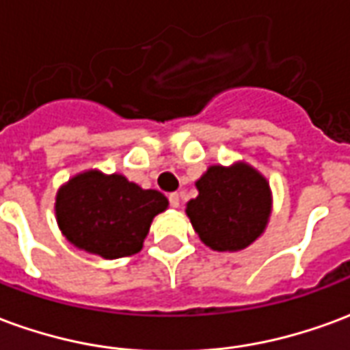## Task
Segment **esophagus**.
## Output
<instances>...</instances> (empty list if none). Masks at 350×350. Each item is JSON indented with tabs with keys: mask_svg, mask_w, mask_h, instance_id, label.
Here are the masks:
<instances>
[{
	"mask_svg": "<svg viewBox=\"0 0 350 350\" xmlns=\"http://www.w3.org/2000/svg\"><path fill=\"white\" fill-rule=\"evenodd\" d=\"M168 202H170L172 208H178V206H180V195H178V193H170V195H168Z\"/></svg>",
	"mask_w": 350,
	"mask_h": 350,
	"instance_id": "esophagus-1",
	"label": "esophagus"
}]
</instances>
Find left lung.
I'll return each mask as SVG.
<instances>
[{"instance_id": "obj_1", "label": "left lung", "mask_w": 350, "mask_h": 350, "mask_svg": "<svg viewBox=\"0 0 350 350\" xmlns=\"http://www.w3.org/2000/svg\"><path fill=\"white\" fill-rule=\"evenodd\" d=\"M197 189L185 213L208 247L245 250L264 232L271 213L270 183L251 165H213L200 176Z\"/></svg>"}]
</instances>
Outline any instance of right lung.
Instances as JSON below:
<instances>
[{
	"instance_id": "right-lung-1",
	"label": "right lung",
	"mask_w": 350,
	"mask_h": 350,
	"mask_svg": "<svg viewBox=\"0 0 350 350\" xmlns=\"http://www.w3.org/2000/svg\"><path fill=\"white\" fill-rule=\"evenodd\" d=\"M167 206L159 191L142 189L122 174L86 170L59 187L56 219L75 247L120 258L142 250L153 217Z\"/></svg>"
}]
</instances>
